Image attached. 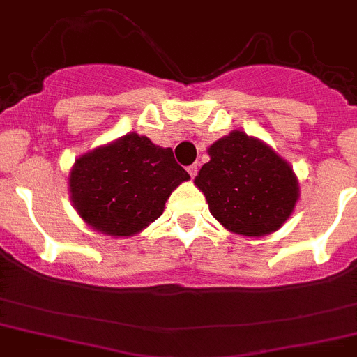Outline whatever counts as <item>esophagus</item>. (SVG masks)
Masks as SVG:
<instances>
[{
  "label": "esophagus",
  "mask_w": 357,
  "mask_h": 357,
  "mask_svg": "<svg viewBox=\"0 0 357 357\" xmlns=\"http://www.w3.org/2000/svg\"><path fill=\"white\" fill-rule=\"evenodd\" d=\"M188 172H189V175H191V178H195L196 173H198V166H196V165L188 166Z\"/></svg>",
  "instance_id": "esophagus-1"
}]
</instances>
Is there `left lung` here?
<instances>
[{
  "mask_svg": "<svg viewBox=\"0 0 357 357\" xmlns=\"http://www.w3.org/2000/svg\"><path fill=\"white\" fill-rule=\"evenodd\" d=\"M208 155L195 184L226 229L264 236L289 219L300 198L298 178L270 145L233 131L210 145Z\"/></svg>",
  "mask_w": 357,
  "mask_h": 357,
  "instance_id": "1",
  "label": "left lung"
}]
</instances>
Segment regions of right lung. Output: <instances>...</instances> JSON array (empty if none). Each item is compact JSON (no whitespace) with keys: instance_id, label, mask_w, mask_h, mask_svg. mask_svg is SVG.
<instances>
[{"instance_id":"right-lung-1","label":"right lung","mask_w":357,"mask_h":357,"mask_svg":"<svg viewBox=\"0 0 357 357\" xmlns=\"http://www.w3.org/2000/svg\"><path fill=\"white\" fill-rule=\"evenodd\" d=\"M189 178L172 149L130 133L75 161L70 198L93 229L133 236L161 215L173 189Z\"/></svg>"}]
</instances>
